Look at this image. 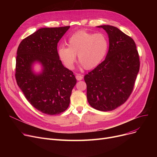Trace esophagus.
I'll list each match as a JSON object with an SVG mask.
<instances>
[{"instance_id":"obj_1","label":"esophagus","mask_w":157,"mask_h":157,"mask_svg":"<svg viewBox=\"0 0 157 157\" xmlns=\"http://www.w3.org/2000/svg\"><path fill=\"white\" fill-rule=\"evenodd\" d=\"M76 78L78 81H81V80H82V79L83 78V76H81V74H77V75L76 76Z\"/></svg>"}]
</instances>
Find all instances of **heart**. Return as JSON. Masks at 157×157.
<instances>
[{
    "label": "heart",
    "instance_id": "b5f03b06",
    "mask_svg": "<svg viewBox=\"0 0 157 157\" xmlns=\"http://www.w3.org/2000/svg\"><path fill=\"white\" fill-rule=\"evenodd\" d=\"M108 48L107 37L102 33L88 32L80 30L72 34L68 40V46L59 48V55L63 64L72 69L76 55L83 68L87 70L95 67L105 56Z\"/></svg>",
    "mask_w": 157,
    "mask_h": 157
}]
</instances>
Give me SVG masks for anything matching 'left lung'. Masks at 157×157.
I'll use <instances>...</instances> for the list:
<instances>
[{"mask_svg": "<svg viewBox=\"0 0 157 157\" xmlns=\"http://www.w3.org/2000/svg\"><path fill=\"white\" fill-rule=\"evenodd\" d=\"M108 33L105 60L85 76L87 99L94 109L109 111L124 104L133 91L140 61L134 40L118 28L98 26Z\"/></svg>", "mask_w": 157, "mask_h": 157, "instance_id": "left-lung-1", "label": "left lung"}]
</instances>
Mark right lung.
Masks as SVG:
<instances>
[{"label": "right lung", "mask_w": 157, "mask_h": 157, "mask_svg": "<svg viewBox=\"0 0 157 157\" xmlns=\"http://www.w3.org/2000/svg\"><path fill=\"white\" fill-rule=\"evenodd\" d=\"M69 27L40 29L23 39L18 48L16 83L29 102L44 114H59L67 109L76 84L73 72L64 67L57 51L58 43ZM36 61L44 68L39 75L32 71Z\"/></svg>", "instance_id": "add662e5"}]
</instances>
